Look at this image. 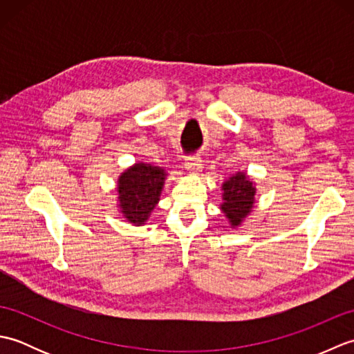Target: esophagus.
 <instances>
[{
	"instance_id": "34e87169",
	"label": "esophagus",
	"mask_w": 354,
	"mask_h": 354,
	"mask_svg": "<svg viewBox=\"0 0 354 354\" xmlns=\"http://www.w3.org/2000/svg\"><path fill=\"white\" fill-rule=\"evenodd\" d=\"M185 170L190 173H199L202 169V161L199 156H190L185 160Z\"/></svg>"
}]
</instances>
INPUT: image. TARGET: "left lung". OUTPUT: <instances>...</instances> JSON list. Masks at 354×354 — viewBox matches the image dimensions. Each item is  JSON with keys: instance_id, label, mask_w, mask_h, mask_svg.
<instances>
[{"instance_id": "left-lung-1", "label": "left lung", "mask_w": 354, "mask_h": 354, "mask_svg": "<svg viewBox=\"0 0 354 354\" xmlns=\"http://www.w3.org/2000/svg\"><path fill=\"white\" fill-rule=\"evenodd\" d=\"M221 190L222 213L228 219L231 228H239L254 209L255 193H257L255 181L245 170H237L225 178Z\"/></svg>"}]
</instances>
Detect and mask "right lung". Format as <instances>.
<instances>
[{
	"instance_id": "right-lung-1",
	"label": "right lung",
	"mask_w": 354,
	"mask_h": 354,
	"mask_svg": "<svg viewBox=\"0 0 354 354\" xmlns=\"http://www.w3.org/2000/svg\"><path fill=\"white\" fill-rule=\"evenodd\" d=\"M167 171L160 165L137 161L117 178V208L123 219L142 227L161 199Z\"/></svg>"
}]
</instances>
